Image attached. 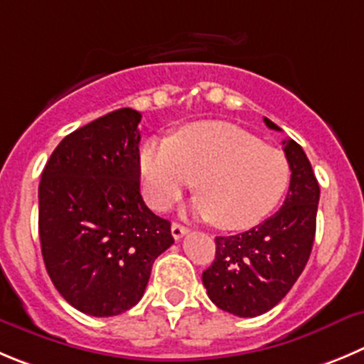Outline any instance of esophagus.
Masks as SVG:
<instances>
[{
  "instance_id": "1",
  "label": "esophagus",
  "mask_w": 364,
  "mask_h": 364,
  "mask_svg": "<svg viewBox=\"0 0 364 364\" xmlns=\"http://www.w3.org/2000/svg\"><path fill=\"white\" fill-rule=\"evenodd\" d=\"M171 230H172V237H174L176 240H179L183 235H186V233H188V230H186L185 226H183V224H179V223H172Z\"/></svg>"
}]
</instances>
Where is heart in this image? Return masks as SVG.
I'll return each instance as SVG.
<instances>
[{"instance_id":"b5f03b06","label":"heart","mask_w":364,"mask_h":364,"mask_svg":"<svg viewBox=\"0 0 364 364\" xmlns=\"http://www.w3.org/2000/svg\"><path fill=\"white\" fill-rule=\"evenodd\" d=\"M140 174L149 205L171 208L193 186V210L217 228L257 226L278 206L289 186L291 166L278 149L226 122H193L172 141L152 138L141 147Z\"/></svg>"}]
</instances>
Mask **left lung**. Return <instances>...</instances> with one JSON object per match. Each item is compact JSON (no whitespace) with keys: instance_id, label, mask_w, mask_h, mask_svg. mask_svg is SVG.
<instances>
[{"instance_id":"obj_1","label":"left lung","mask_w":364,"mask_h":364,"mask_svg":"<svg viewBox=\"0 0 364 364\" xmlns=\"http://www.w3.org/2000/svg\"><path fill=\"white\" fill-rule=\"evenodd\" d=\"M264 122L280 131L269 118ZM284 152L291 183L282 208L247 232L215 237V260L203 271L210 300L240 318L271 311L289 293L311 257L320 185L296 141H284Z\"/></svg>"}]
</instances>
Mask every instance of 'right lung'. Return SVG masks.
Instances as JSON below:
<instances>
[{
  "label": "right lung",
  "mask_w": 364,
  "mask_h": 364,
  "mask_svg": "<svg viewBox=\"0 0 364 364\" xmlns=\"http://www.w3.org/2000/svg\"><path fill=\"white\" fill-rule=\"evenodd\" d=\"M141 114L122 107L68 134L39 183L43 260L60 296L90 316H117L141 300L171 223L140 193Z\"/></svg>",
  "instance_id": "add662e5"
}]
</instances>
